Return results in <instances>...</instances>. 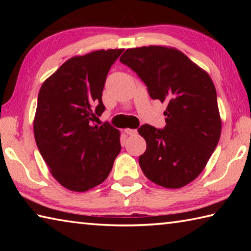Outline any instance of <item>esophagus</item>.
Returning a JSON list of instances; mask_svg holds the SVG:
<instances>
[{"label": "esophagus", "mask_w": 251, "mask_h": 251, "mask_svg": "<svg viewBox=\"0 0 251 251\" xmlns=\"http://www.w3.org/2000/svg\"><path fill=\"white\" fill-rule=\"evenodd\" d=\"M125 134H127V135H130V136H134V135H136L137 134V130L136 129H130V128H126L125 130Z\"/></svg>", "instance_id": "34e87169"}]
</instances>
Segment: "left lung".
Segmentation results:
<instances>
[{
  "mask_svg": "<svg viewBox=\"0 0 251 251\" xmlns=\"http://www.w3.org/2000/svg\"><path fill=\"white\" fill-rule=\"evenodd\" d=\"M121 62L146 84L152 100L167 101L166 126L138 128L147 147L139 166L165 188H181L201 175L222 133L217 94L205 70L175 48L142 46L125 50Z\"/></svg>",
  "mask_w": 251,
  "mask_h": 251,
  "instance_id": "obj_1",
  "label": "left lung"
}]
</instances>
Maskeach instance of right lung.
Returning a JSON list of instances; mask_svg holds the SVG:
<instances>
[{"label": "right lung", "mask_w": 251, "mask_h": 251, "mask_svg": "<svg viewBox=\"0 0 251 251\" xmlns=\"http://www.w3.org/2000/svg\"><path fill=\"white\" fill-rule=\"evenodd\" d=\"M123 50H99L71 57L41 86L34 137L50 173L72 192L101 184L121 151L120 130L93 122L105 110L106 76Z\"/></svg>", "instance_id": "1"}]
</instances>
